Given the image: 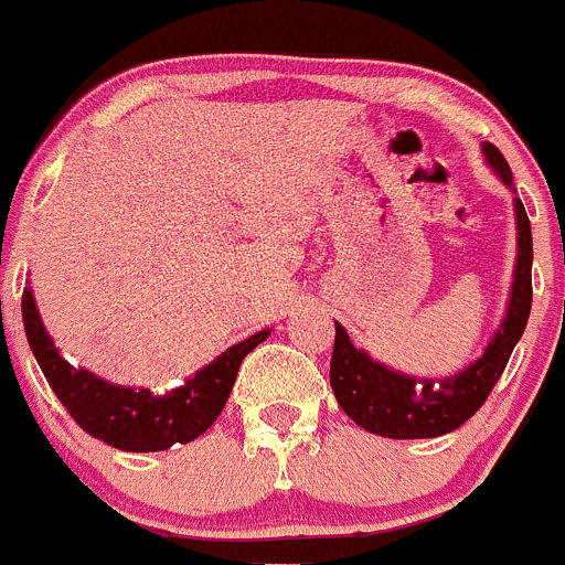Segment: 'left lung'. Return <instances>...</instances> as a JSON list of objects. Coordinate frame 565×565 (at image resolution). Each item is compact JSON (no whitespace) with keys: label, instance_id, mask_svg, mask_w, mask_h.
<instances>
[{"label":"left lung","instance_id":"obj_1","mask_svg":"<svg viewBox=\"0 0 565 565\" xmlns=\"http://www.w3.org/2000/svg\"><path fill=\"white\" fill-rule=\"evenodd\" d=\"M484 154L498 177L511 188V168L498 147L484 143ZM516 269L505 321L487 345L484 356L446 381H416L372 362L364 351H356L348 331L334 323V353H331L329 381L340 408L367 433L383 438L413 440L438 438L462 427L495 388L498 377L509 364L516 340L525 331L533 301V236L525 206L516 198Z\"/></svg>","mask_w":565,"mask_h":565}]
</instances>
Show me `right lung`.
I'll return each instance as SVG.
<instances>
[{"instance_id":"obj_1","label":"right lung","mask_w":565,"mask_h":565,"mask_svg":"<svg viewBox=\"0 0 565 565\" xmlns=\"http://www.w3.org/2000/svg\"><path fill=\"white\" fill-rule=\"evenodd\" d=\"M21 316L29 348L65 411L84 433L121 451H166L206 433L228 403L242 359L269 337V331H258L198 370L184 386L152 394L149 388L114 386L89 370L67 364L40 321L32 288L23 290Z\"/></svg>"}]
</instances>
